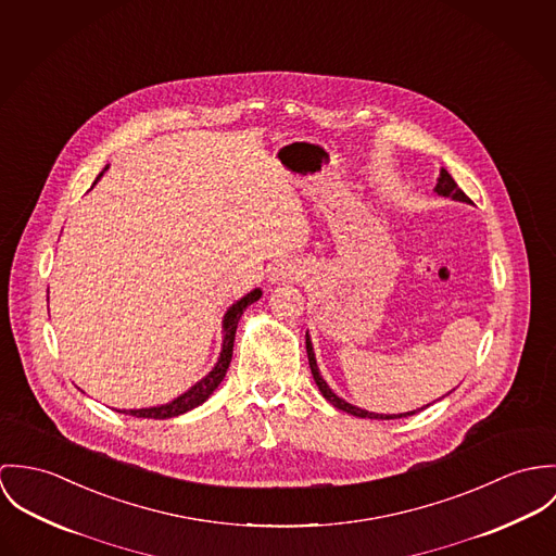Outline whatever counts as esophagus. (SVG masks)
<instances>
[{"mask_svg": "<svg viewBox=\"0 0 556 556\" xmlns=\"http://www.w3.org/2000/svg\"><path fill=\"white\" fill-rule=\"evenodd\" d=\"M270 279H273L275 283H286V281H292V279H294V268H292L290 264H279V266L273 270Z\"/></svg>", "mask_w": 556, "mask_h": 556, "instance_id": "1", "label": "esophagus"}]
</instances>
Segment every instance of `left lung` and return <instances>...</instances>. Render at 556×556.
I'll list each match as a JSON object with an SVG mask.
<instances>
[{"mask_svg": "<svg viewBox=\"0 0 556 556\" xmlns=\"http://www.w3.org/2000/svg\"><path fill=\"white\" fill-rule=\"evenodd\" d=\"M434 191H437L439 195H445V198H452V200L471 202V200L467 198V193H465L460 187L456 186V181H454V179L450 177V173H447V170H443V168H441V175H439V179H437V187H434ZM307 356L311 375H313V379H315V383H317L319 392H321V394H324V399H326L328 403H332L337 409H341V412H345V414H352V416H358V418H370V420H396V418H407V416H414V414H416V412H407V414L386 416V414H372V412H365V409H358V407H354V405L345 403L343 399H339V396L328 388V383H326V381H324V377L319 375L317 363H315V354H313V345H311V341H308V334ZM427 407H429V405H427ZM422 409H425V407H422ZM418 412H420V409H418Z\"/></svg>", "mask_w": 556, "mask_h": 556, "instance_id": "left-lung-1", "label": "left lung"}]
</instances>
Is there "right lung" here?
<instances>
[{
    "label": "right lung",
    "instance_id": "obj_1",
    "mask_svg": "<svg viewBox=\"0 0 556 556\" xmlns=\"http://www.w3.org/2000/svg\"><path fill=\"white\" fill-rule=\"evenodd\" d=\"M106 170V168H104ZM102 177V173H100ZM98 177V179H100ZM262 296V290H253L249 292L248 296H243L237 305L228 308L226 317H224V348H222V354H219V361L215 365V369L211 370L204 379H200L195 386H191L187 390L186 394H181L179 399H175L173 403H166V405H160V407H149V409H129L125 414L129 416H136V418H151V420H166V418H175V416H181L189 409L202 405L211 394L213 390L222 383V379L226 377V370L230 367V361H232V348H235V334H237V326H239V319L243 315V311L255 303L257 299Z\"/></svg>",
    "mask_w": 556,
    "mask_h": 556
}]
</instances>
